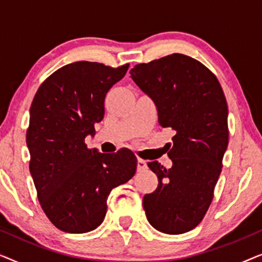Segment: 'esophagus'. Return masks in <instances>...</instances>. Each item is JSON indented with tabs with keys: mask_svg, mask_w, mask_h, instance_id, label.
Segmentation results:
<instances>
[{
	"mask_svg": "<svg viewBox=\"0 0 262 262\" xmlns=\"http://www.w3.org/2000/svg\"><path fill=\"white\" fill-rule=\"evenodd\" d=\"M137 169H138V171L146 169V162L144 160H142V159L137 160Z\"/></svg>",
	"mask_w": 262,
	"mask_h": 262,
	"instance_id": "1",
	"label": "esophagus"
}]
</instances>
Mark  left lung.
<instances>
[{"label": "left lung", "mask_w": 262, "mask_h": 262, "mask_svg": "<svg viewBox=\"0 0 262 262\" xmlns=\"http://www.w3.org/2000/svg\"><path fill=\"white\" fill-rule=\"evenodd\" d=\"M131 78L155 103L159 123L174 131L173 162L148 166L159 186L143 198L146 218L164 234H184L205 216L228 148V105L217 77L191 57L173 53L132 68Z\"/></svg>", "instance_id": "8db88e82"}]
</instances>
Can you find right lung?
Returning a JSON list of instances; mask_svg holds the SVG:
<instances>
[{
    "mask_svg": "<svg viewBox=\"0 0 262 262\" xmlns=\"http://www.w3.org/2000/svg\"><path fill=\"white\" fill-rule=\"evenodd\" d=\"M127 69L128 64L70 63L46 78L35 93L26 135L30 171L41 209L66 232L83 234L98 228L111 191L137 169L131 150L101 154L84 143L103 119L107 92Z\"/></svg>",
    "mask_w": 262,
    "mask_h": 262,
    "instance_id": "1",
    "label": "right lung"
}]
</instances>
